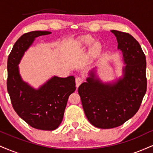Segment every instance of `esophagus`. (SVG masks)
<instances>
[{
    "mask_svg": "<svg viewBox=\"0 0 153 153\" xmlns=\"http://www.w3.org/2000/svg\"><path fill=\"white\" fill-rule=\"evenodd\" d=\"M82 81H83V78H80V77H77L75 78V84H76V87L78 88L80 84L82 83Z\"/></svg>",
    "mask_w": 153,
    "mask_h": 153,
    "instance_id": "34e87169",
    "label": "esophagus"
}]
</instances>
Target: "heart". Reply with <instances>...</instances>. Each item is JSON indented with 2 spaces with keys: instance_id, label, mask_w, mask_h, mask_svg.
Wrapping results in <instances>:
<instances>
[{
  "instance_id": "b5f03b06",
  "label": "heart",
  "mask_w": 153,
  "mask_h": 153,
  "mask_svg": "<svg viewBox=\"0 0 153 153\" xmlns=\"http://www.w3.org/2000/svg\"><path fill=\"white\" fill-rule=\"evenodd\" d=\"M94 39L91 37V36H89V35H84V36H82L78 38V41H77V44L78 45H80V46L87 47L94 42ZM101 46L99 43L94 44L92 49H91V51H92L93 53L98 54L99 52H101Z\"/></svg>"
}]
</instances>
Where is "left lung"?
<instances>
[{
  "label": "left lung",
  "mask_w": 153,
  "mask_h": 153,
  "mask_svg": "<svg viewBox=\"0 0 153 153\" xmlns=\"http://www.w3.org/2000/svg\"><path fill=\"white\" fill-rule=\"evenodd\" d=\"M117 37L126 65L122 78L103 83L90 73L78 88L88 120L94 127L111 129L122 125L137 112L147 91L146 58L138 42L128 33L111 31Z\"/></svg>",
  "instance_id": "obj_1"
}]
</instances>
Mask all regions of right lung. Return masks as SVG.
Segmentation results:
<instances>
[{
	"instance_id": "right-lung-1",
	"label": "right lung",
	"mask_w": 153,
	"mask_h": 153,
	"mask_svg": "<svg viewBox=\"0 0 153 153\" xmlns=\"http://www.w3.org/2000/svg\"><path fill=\"white\" fill-rule=\"evenodd\" d=\"M50 34L47 31H30L16 42L7 62V90L13 109L23 120L35 129L52 131L62 122L68 98L76 88L75 78L54 76L34 89L22 80L18 66L35 38Z\"/></svg>"
}]
</instances>
